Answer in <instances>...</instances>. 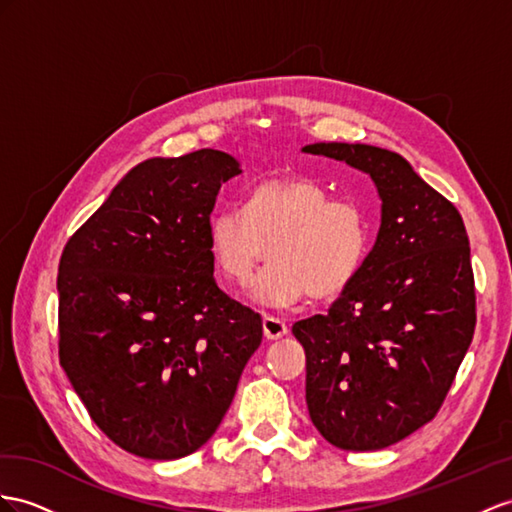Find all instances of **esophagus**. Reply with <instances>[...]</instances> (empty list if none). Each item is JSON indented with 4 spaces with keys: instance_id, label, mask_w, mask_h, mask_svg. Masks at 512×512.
<instances>
[{
    "instance_id": "1",
    "label": "esophagus",
    "mask_w": 512,
    "mask_h": 512,
    "mask_svg": "<svg viewBox=\"0 0 512 512\" xmlns=\"http://www.w3.org/2000/svg\"><path fill=\"white\" fill-rule=\"evenodd\" d=\"M261 326H264L266 339H281L283 335H287V324L279 318H274V316H264V322H261Z\"/></svg>"
}]
</instances>
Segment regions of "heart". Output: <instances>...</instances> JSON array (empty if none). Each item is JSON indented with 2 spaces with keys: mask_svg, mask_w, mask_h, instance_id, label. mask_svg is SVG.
<instances>
[{
  "mask_svg": "<svg viewBox=\"0 0 512 512\" xmlns=\"http://www.w3.org/2000/svg\"><path fill=\"white\" fill-rule=\"evenodd\" d=\"M209 255L218 277L244 287L264 259L253 287L257 303L292 307L307 294L333 300L355 283L372 248V220L355 199H331L309 175H281L253 183L244 212L222 207L207 225Z\"/></svg>",
  "mask_w": 512,
  "mask_h": 512,
  "instance_id": "b5f03b06",
  "label": "heart"
}]
</instances>
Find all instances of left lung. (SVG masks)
Instances as JSON below:
<instances>
[{
  "mask_svg": "<svg viewBox=\"0 0 512 512\" xmlns=\"http://www.w3.org/2000/svg\"><path fill=\"white\" fill-rule=\"evenodd\" d=\"M303 151L368 173L383 199L376 244L348 290L292 326L307 409L342 450H383L435 419L476 331V285L458 209L402 155L372 144Z\"/></svg>",
  "mask_w": 512,
  "mask_h": 512,
  "instance_id": "1",
  "label": "left lung"
}]
</instances>
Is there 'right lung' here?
Listing matches in <instances>:
<instances>
[{"label":"right lung","instance_id":"1","mask_svg":"<svg viewBox=\"0 0 512 512\" xmlns=\"http://www.w3.org/2000/svg\"><path fill=\"white\" fill-rule=\"evenodd\" d=\"M240 164L216 149L138 164L58 266V357L88 415L153 461L214 435L261 344L259 313L218 287L207 225Z\"/></svg>","mask_w":512,"mask_h":512}]
</instances>
